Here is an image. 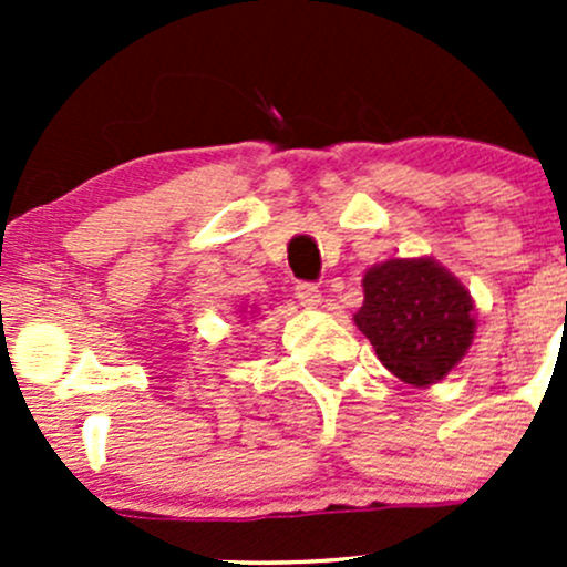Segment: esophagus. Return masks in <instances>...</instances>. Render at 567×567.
I'll return each instance as SVG.
<instances>
[{
	"label": "esophagus",
	"instance_id": "esophagus-1",
	"mask_svg": "<svg viewBox=\"0 0 567 567\" xmlns=\"http://www.w3.org/2000/svg\"><path fill=\"white\" fill-rule=\"evenodd\" d=\"M293 293H296V299H299L305 307H318L320 305V290L312 282H296Z\"/></svg>",
	"mask_w": 567,
	"mask_h": 567
}]
</instances>
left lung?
Masks as SVG:
<instances>
[{"instance_id":"8db88e82","label":"left lung","mask_w":567,"mask_h":567,"mask_svg":"<svg viewBox=\"0 0 567 567\" xmlns=\"http://www.w3.org/2000/svg\"><path fill=\"white\" fill-rule=\"evenodd\" d=\"M364 305L353 316L381 364L400 381L431 386L466 357L474 301L431 257L386 260L362 279Z\"/></svg>"}]
</instances>
